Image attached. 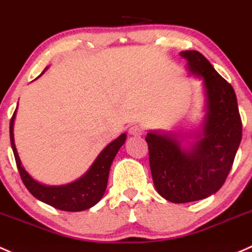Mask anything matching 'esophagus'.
<instances>
[{"label": "esophagus", "mask_w": 252, "mask_h": 252, "mask_svg": "<svg viewBox=\"0 0 252 252\" xmlns=\"http://www.w3.org/2000/svg\"><path fill=\"white\" fill-rule=\"evenodd\" d=\"M129 134L133 135V136H141L142 135V129L139 126H131L129 128Z\"/></svg>", "instance_id": "1"}]
</instances>
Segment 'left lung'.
<instances>
[{
	"mask_svg": "<svg viewBox=\"0 0 252 252\" xmlns=\"http://www.w3.org/2000/svg\"><path fill=\"white\" fill-rule=\"evenodd\" d=\"M190 76L204 92V117L190 135L150 130L146 141L156 189L164 199L181 204L204 199L226 181L242 141V119L232 86L197 50L180 53ZM187 136V135H186Z\"/></svg>",
	"mask_w": 252,
	"mask_h": 252,
	"instance_id": "left-lung-1",
	"label": "left lung"
}]
</instances>
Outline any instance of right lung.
<instances>
[{"label": "right lung", "instance_id": "add662e5", "mask_svg": "<svg viewBox=\"0 0 252 252\" xmlns=\"http://www.w3.org/2000/svg\"><path fill=\"white\" fill-rule=\"evenodd\" d=\"M47 68L48 67L44 68V71L39 76L43 75ZM15 115H17V110H15L14 115L10 119L9 124L10 145H12V150L13 153H14L21 180H23L24 185L29 189V192L36 199L63 211H83L87 210V209H91L95 204L99 203L102 195H104L106 187H107L111 164L115 159L119 148L123 146L124 142H126V134H121L117 139L113 140L111 144H108L99 153L96 159L93 161L91 168L79 179L70 182V184L60 185V186H50V185L42 184V182L33 179L21 164L17 147H15L14 144V133H13Z\"/></svg>", "mask_w": 252, "mask_h": 252}]
</instances>
